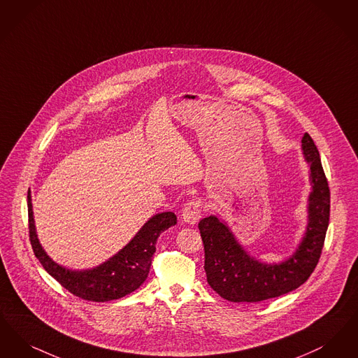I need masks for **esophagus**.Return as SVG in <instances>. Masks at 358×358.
Instances as JSON below:
<instances>
[{"instance_id":"34e87169","label":"esophagus","mask_w":358,"mask_h":358,"mask_svg":"<svg viewBox=\"0 0 358 358\" xmlns=\"http://www.w3.org/2000/svg\"><path fill=\"white\" fill-rule=\"evenodd\" d=\"M202 208L201 201H189L182 207V218L189 224H195L202 217Z\"/></svg>"}]
</instances>
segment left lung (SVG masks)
I'll list each match as a JSON object with an SVG mask.
<instances>
[{"instance_id": "1", "label": "left lung", "mask_w": 358, "mask_h": 358, "mask_svg": "<svg viewBox=\"0 0 358 358\" xmlns=\"http://www.w3.org/2000/svg\"><path fill=\"white\" fill-rule=\"evenodd\" d=\"M302 150L310 164L313 191L306 234L292 258L280 264H261L248 255L217 217L199 222L207 282L222 298L231 302H259L283 296L305 283L318 264L329 226L330 189L320 152L309 134L302 138Z\"/></svg>"}]
</instances>
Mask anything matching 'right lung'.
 <instances>
[{
	"label": "right lung",
	"mask_w": 358,
	"mask_h": 358,
	"mask_svg": "<svg viewBox=\"0 0 358 358\" xmlns=\"http://www.w3.org/2000/svg\"><path fill=\"white\" fill-rule=\"evenodd\" d=\"M31 201V194L28 192L29 241L34 255L62 287L73 296L94 302L119 299L139 289L150 273L156 239L162 231L176 224V215L173 213L154 215L124 249L109 258L107 262L91 270L72 271L53 262L41 248L34 230Z\"/></svg>",
	"instance_id": "1"
}]
</instances>
